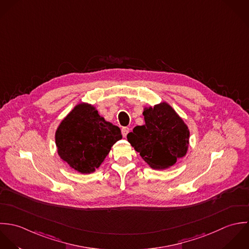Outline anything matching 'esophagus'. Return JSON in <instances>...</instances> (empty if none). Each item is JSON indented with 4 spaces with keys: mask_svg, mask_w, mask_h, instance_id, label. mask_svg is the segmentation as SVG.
Listing matches in <instances>:
<instances>
[{
    "mask_svg": "<svg viewBox=\"0 0 249 249\" xmlns=\"http://www.w3.org/2000/svg\"><path fill=\"white\" fill-rule=\"evenodd\" d=\"M129 131H130V129H129L128 127H123V128L121 129V133H122V136H123L124 138H126V136L128 135Z\"/></svg>",
    "mask_w": 249,
    "mask_h": 249,
    "instance_id": "34e87169",
    "label": "esophagus"
}]
</instances>
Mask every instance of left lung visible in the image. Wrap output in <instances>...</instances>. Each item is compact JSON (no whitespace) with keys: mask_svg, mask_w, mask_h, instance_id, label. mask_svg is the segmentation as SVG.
<instances>
[{"mask_svg":"<svg viewBox=\"0 0 249 249\" xmlns=\"http://www.w3.org/2000/svg\"><path fill=\"white\" fill-rule=\"evenodd\" d=\"M145 124L127 135L128 142L154 169L173 165L186 155L190 131L175 110L166 103L144 109Z\"/></svg>","mask_w":249,"mask_h":249,"instance_id":"obj_1","label":"left lung"}]
</instances>
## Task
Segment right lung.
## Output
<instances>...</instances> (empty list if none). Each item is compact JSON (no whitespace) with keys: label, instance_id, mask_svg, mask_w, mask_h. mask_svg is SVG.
Listing matches in <instances>:
<instances>
[{"label":"right lung","instance_id":"1","mask_svg":"<svg viewBox=\"0 0 249 249\" xmlns=\"http://www.w3.org/2000/svg\"><path fill=\"white\" fill-rule=\"evenodd\" d=\"M121 139L120 129L107 122L88 104L76 106L55 132L59 157L81 173L98 168L111 146Z\"/></svg>","mask_w":249,"mask_h":249}]
</instances>
